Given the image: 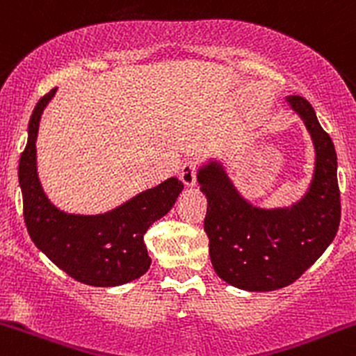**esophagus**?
Listing matches in <instances>:
<instances>
[{"instance_id":"34e87169","label":"esophagus","mask_w":356,"mask_h":356,"mask_svg":"<svg viewBox=\"0 0 356 356\" xmlns=\"http://www.w3.org/2000/svg\"><path fill=\"white\" fill-rule=\"evenodd\" d=\"M181 181L184 182V186L187 187H193L196 186V179H197V165L196 162L193 160H187L184 162V165L181 167Z\"/></svg>"}]
</instances>
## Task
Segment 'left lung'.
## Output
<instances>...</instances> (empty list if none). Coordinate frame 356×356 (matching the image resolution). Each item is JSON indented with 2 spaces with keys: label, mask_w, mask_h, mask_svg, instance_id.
Masks as SVG:
<instances>
[{
  "label": "left lung",
  "mask_w": 356,
  "mask_h": 356,
  "mask_svg": "<svg viewBox=\"0 0 356 356\" xmlns=\"http://www.w3.org/2000/svg\"><path fill=\"white\" fill-rule=\"evenodd\" d=\"M302 118L316 150L307 193L291 208L261 209L241 196L225 167L211 160L197 182L208 197L204 232L214 272L250 292H267L296 282L334 240L341 218L337 152L331 136L302 96H287Z\"/></svg>",
  "instance_id": "left-lung-1"
}]
</instances>
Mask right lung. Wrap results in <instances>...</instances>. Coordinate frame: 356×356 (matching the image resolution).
Returning a JSON list of instances; mask_svg holds the SVG:
<instances>
[{
	"label": "right lung",
	"instance_id": "1",
	"mask_svg": "<svg viewBox=\"0 0 356 356\" xmlns=\"http://www.w3.org/2000/svg\"><path fill=\"white\" fill-rule=\"evenodd\" d=\"M57 88L42 97L29 123V142L19 157L18 181L29 235L60 270L77 282L115 287L138 279L150 267L143 235L165 216L184 184L170 177L103 214L64 213L45 196L37 174V142L42 113Z\"/></svg>",
	"mask_w": 356,
	"mask_h": 356
}]
</instances>
